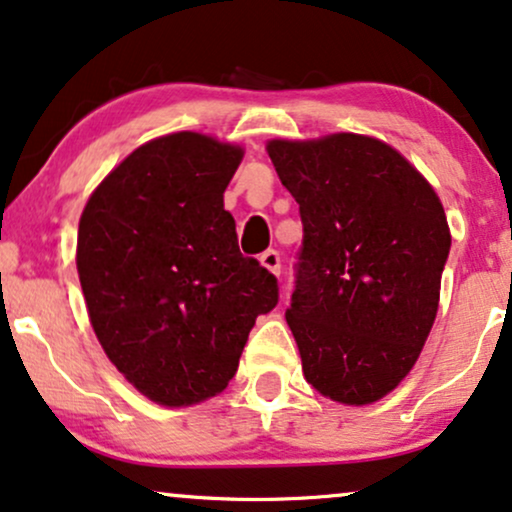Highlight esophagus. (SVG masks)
<instances>
[{
	"label": "esophagus",
	"instance_id": "1",
	"mask_svg": "<svg viewBox=\"0 0 512 512\" xmlns=\"http://www.w3.org/2000/svg\"><path fill=\"white\" fill-rule=\"evenodd\" d=\"M258 263H261V266L266 268L268 273L280 275V254H277V251H273V249L263 251V254L258 256Z\"/></svg>",
	"mask_w": 512,
	"mask_h": 512
}]
</instances>
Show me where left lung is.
I'll return each instance as SVG.
<instances>
[{
	"label": "left lung",
	"instance_id": "obj_1",
	"mask_svg": "<svg viewBox=\"0 0 512 512\" xmlns=\"http://www.w3.org/2000/svg\"><path fill=\"white\" fill-rule=\"evenodd\" d=\"M266 151L304 223L285 318L306 382L344 406H370L399 387L430 337L451 249L444 206L377 137H277Z\"/></svg>",
	"mask_w": 512,
	"mask_h": 512
}]
</instances>
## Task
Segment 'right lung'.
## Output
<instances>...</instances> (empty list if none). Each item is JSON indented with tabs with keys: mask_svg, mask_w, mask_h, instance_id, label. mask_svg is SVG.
<instances>
[{
	"mask_svg": "<svg viewBox=\"0 0 512 512\" xmlns=\"http://www.w3.org/2000/svg\"><path fill=\"white\" fill-rule=\"evenodd\" d=\"M242 144L204 132L156 137L118 163L82 208L80 287L106 358L149 401L220 394L277 282L239 254L223 194Z\"/></svg>",
	"mask_w": 512,
	"mask_h": 512,
	"instance_id": "right-lung-1",
	"label": "right lung"
}]
</instances>
